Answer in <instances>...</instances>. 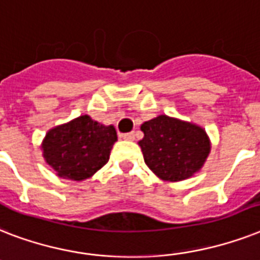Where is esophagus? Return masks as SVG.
Here are the masks:
<instances>
[{
  "label": "esophagus",
  "mask_w": 260,
  "mask_h": 260,
  "mask_svg": "<svg viewBox=\"0 0 260 260\" xmlns=\"http://www.w3.org/2000/svg\"><path fill=\"white\" fill-rule=\"evenodd\" d=\"M122 138L126 141H134L136 140V134L134 133H124V134H122Z\"/></svg>",
  "instance_id": "1"
}]
</instances>
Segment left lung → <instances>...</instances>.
Here are the masks:
<instances>
[{"instance_id":"left-lung-1","label":"left lung","mask_w":260,"mask_h":260,"mask_svg":"<svg viewBox=\"0 0 260 260\" xmlns=\"http://www.w3.org/2000/svg\"><path fill=\"white\" fill-rule=\"evenodd\" d=\"M138 142L145 164L164 181H182L203 168L211 142L203 127L190 122L158 115L143 122Z\"/></svg>"}]
</instances>
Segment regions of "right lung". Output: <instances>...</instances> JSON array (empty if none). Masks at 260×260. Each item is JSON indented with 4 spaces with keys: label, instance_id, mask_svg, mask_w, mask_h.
I'll return each mask as SVG.
<instances>
[{
    "label": "right lung",
    "instance_id": "1",
    "mask_svg": "<svg viewBox=\"0 0 260 260\" xmlns=\"http://www.w3.org/2000/svg\"><path fill=\"white\" fill-rule=\"evenodd\" d=\"M118 140L113 124L105 126L90 115L51 128L41 143L47 164L61 178L83 181L103 168Z\"/></svg>",
    "mask_w": 260,
    "mask_h": 260
}]
</instances>
